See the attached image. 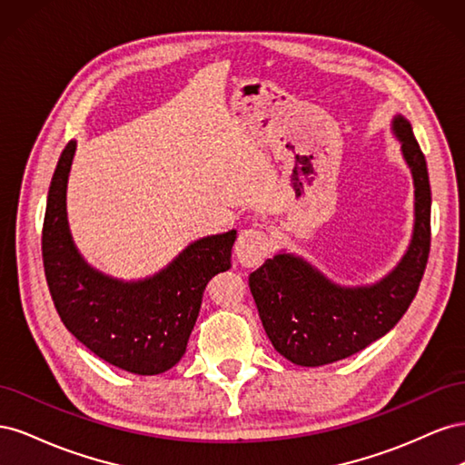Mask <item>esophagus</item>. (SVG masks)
Wrapping results in <instances>:
<instances>
[{
  "instance_id": "obj_1",
  "label": "esophagus",
  "mask_w": 465,
  "mask_h": 465,
  "mask_svg": "<svg viewBox=\"0 0 465 465\" xmlns=\"http://www.w3.org/2000/svg\"><path fill=\"white\" fill-rule=\"evenodd\" d=\"M236 260L244 267L260 265L270 254V236L262 227H248L236 238Z\"/></svg>"
}]
</instances>
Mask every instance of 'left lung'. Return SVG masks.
Here are the masks:
<instances>
[{"label":"left lung","mask_w":465,"mask_h":465,"mask_svg":"<svg viewBox=\"0 0 465 465\" xmlns=\"http://www.w3.org/2000/svg\"><path fill=\"white\" fill-rule=\"evenodd\" d=\"M415 182V229L410 250L388 277L371 287H340L311 263L277 254L248 285L263 330L283 355L301 367H322L359 353L386 335L413 302L430 252V184L425 154L411 124L393 120Z\"/></svg>","instance_id":"1"}]
</instances>
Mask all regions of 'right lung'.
<instances>
[{"instance_id":"obj_1","label":"right lung","mask_w":465,"mask_h":465,"mask_svg":"<svg viewBox=\"0 0 465 465\" xmlns=\"http://www.w3.org/2000/svg\"><path fill=\"white\" fill-rule=\"evenodd\" d=\"M75 142L55 166L42 224V262L64 326L96 357L134 374H161L186 353L209 279L231 267L236 231L202 238L154 277L124 283L79 256L65 219Z\"/></svg>"}]
</instances>
